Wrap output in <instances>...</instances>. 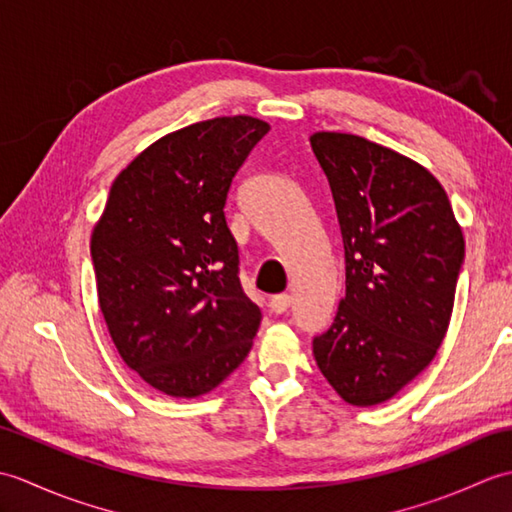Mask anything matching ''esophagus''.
<instances>
[{
	"label": "esophagus",
	"instance_id": "1",
	"mask_svg": "<svg viewBox=\"0 0 512 512\" xmlns=\"http://www.w3.org/2000/svg\"><path fill=\"white\" fill-rule=\"evenodd\" d=\"M290 295H275L273 299H270V310H273L275 314H284L288 308H290Z\"/></svg>",
	"mask_w": 512,
	"mask_h": 512
}]
</instances>
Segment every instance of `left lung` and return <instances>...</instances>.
<instances>
[{
    "label": "left lung",
    "instance_id": "8db88e82",
    "mask_svg": "<svg viewBox=\"0 0 512 512\" xmlns=\"http://www.w3.org/2000/svg\"><path fill=\"white\" fill-rule=\"evenodd\" d=\"M345 248V297L314 336L321 374L356 407L394 398L447 334L464 264V235L442 184L372 140L317 132Z\"/></svg>",
    "mask_w": 512,
    "mask_h": 512
}]
</instances>
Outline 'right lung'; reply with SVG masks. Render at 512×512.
I'll return each mask as SVG.
<instances>
[{
	"mask_svg": "<svg viewBox=\"0 0 512 512\" xmlns=\"http://www.w3.org/2000/svg\"><path fill=\"white\" fill-rule=\"evenodd\" d=\"M270 125L222 116L162 136L118 173L92 233L99 306L127 367L195 398L248 356L262 310L239 284L224 204Z\"/></svg>",
	"mask_w": 512,
	"mask_h": 512,
	"instance_id": "obj_1",
	"label": "right lung"
}]
</instances>
